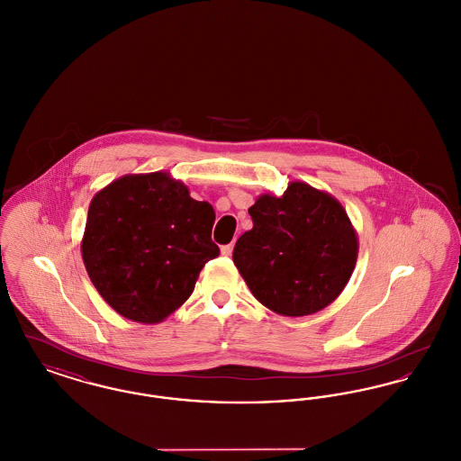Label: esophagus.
Listing matches in <instances>:
<instances>
[{"label": "esophagus", "mask_w": 461, "mask_h": 461, "mask_svg": "<svg viewBox=\"0 0 461 461\" xmlns=\"http://www.w3.org/2000/svg\"><path fill=\"white\" fill-rule=\"evenodd\" d=\"M231 252H233V243H228V245L221 247V254L222 256H231Z\"/></svg>", "instance_id": "1"}]
</instances>
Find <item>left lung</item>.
Returning a JSON list of instances; mask_svg holds the SVG:
<instances>
[{
    "mask_svg": "<svg viewBox=\"0 0 461 461\" xmlns=\"http://www.w3.org/2000/svg\"><path fill=\"white\" fill-rule=\"evenodd\" d=\"M252 230L233 263L252 295L276 314L299 318L331 304L356 267L359 241L342 203L304 181L263 194L249 209Z\"/></svg>",
    "mask_w": 461,
    "mask_h": 461,
    "instance_id": "left-lung-1",
    "label": "left lung"
}]
</instances>
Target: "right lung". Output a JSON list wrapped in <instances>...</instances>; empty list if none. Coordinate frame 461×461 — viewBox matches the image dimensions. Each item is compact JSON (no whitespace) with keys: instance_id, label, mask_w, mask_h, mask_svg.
I'll use <instances>...</instances> for the list:
<instances>
[{"instance_id":"1","label":"right lung","mask_w":461,"mask_h":461,"mask_svg":"<svg viewBox=\"0 0 461 461\" xmlns=\"http://www.w3.org/2000/svg\"><path fill=\"white\" fill-rule=\"evenodd\" d=\"M216 212L188 186L157 171L113 179L91 198L81 254L89 280L121 316L164 321L194 292L207 261Z\"/></svg>"}]
</instances>
